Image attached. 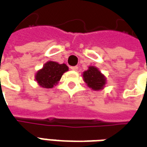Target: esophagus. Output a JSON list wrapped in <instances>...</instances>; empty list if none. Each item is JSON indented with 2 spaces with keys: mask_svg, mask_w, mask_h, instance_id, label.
<instances>
[{
  "mask_svg": "<svg viewBox=\"0 0 147 147\" xmlns=\"http://www.w3.org/2000/svg\"><path fill=\"white\" fill-rule=\"evenodd\" d=\"M71 69L72 71H77L78 70V67L77 66H73V67H71Z\"/></svg>",
  "mask_w": 147,
  "mask_h": 147,
  "instance_id": "obj_1",
  "label": "esophagus"
}]
</instances>
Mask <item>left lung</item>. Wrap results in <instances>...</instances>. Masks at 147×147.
Masks as SVG:
<instances>
[{"instance_id": "left-lung-1", "label": "left lung", "mask_w": 147, "mask_h": 147, "mask_svg": "<svg viewBox=\"0 0 147 147\" xmlns=\"http://www.w3.org/2000/svg\"><path fill=\"white\" fill-rule=\"evenodd\" d=\"M83 79L88 87L96 91L103 89L106 84L105 76L94 66H89L87 70L83 71Z\"/></svg>"}]
</instances>
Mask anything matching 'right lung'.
<instances>
[{
    "mask_svg": "<svg viewBox=\"0 0 147 147\" xmlns=\"http://www.w3.org/2000/svg\"><path fill=\"white\" fill-rule=\"evenodd\" d=\"M68 71L65 64H59L55 61H47L42 68L35 74V80L42 88H53L61 80L64 72Z\"/></svg>",
    "mask_w": 147,
    "mask_h": 147,
    "instance_id": "1",
    "label": "right lung"
}]
</instances>
